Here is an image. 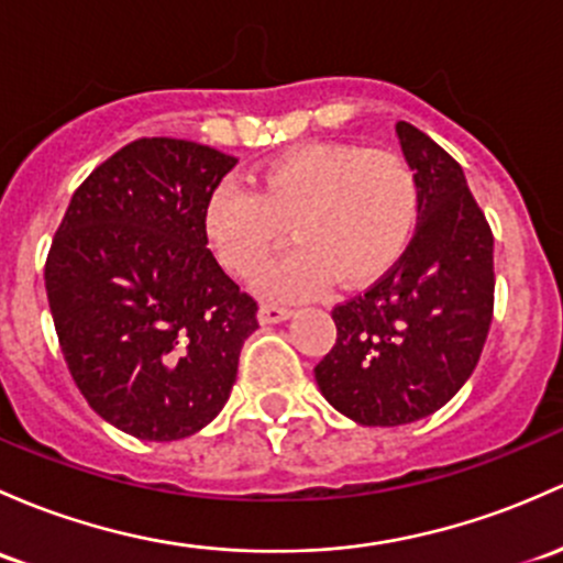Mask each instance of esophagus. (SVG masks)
I'll use <instances>...</instances> for the list:
<instances>
[{
	"label": "esophagus",
	"mask_w": 563,
	"mask_h": 563,
	"mask_svg": "<svg viewBox=\"0 0 563 563\" xmlns=\"http://www.w3.org/2000/svg\"><path fill=\"white\" fill-rule=\"evenodd\" d=\"M294 316V310H288V307H280V305H262L258 307V323H280V321H288V318Z\"/></svg>",
	"instance_id": "1"
}]
</instances>
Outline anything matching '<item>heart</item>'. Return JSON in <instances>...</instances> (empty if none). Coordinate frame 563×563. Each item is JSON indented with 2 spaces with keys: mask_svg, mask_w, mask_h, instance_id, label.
<instances>
[{
  "mask_svg": "<svg viewBox=\"0 0 563 563\" xmlns=\"http://www.w3.org/2000/svg\"><path fill=\"white\" fill-rule=\"evenodd\" d=\"M418 218V180L390 147L310 142L291 147L256 175V191L221 183L205 207V232L218 262L251 275L283 245L299 242L256 275L272 299H299L329 286L383 275L410 242Z\"/></svg>",
  "mask_w": 563,
  "mask_h": 563,
  "instance_id": "b5f03b06",
  "label": "heart"
}]
</instances>
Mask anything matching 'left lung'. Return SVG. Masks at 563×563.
I'll list each match as a JSON object with an SVG mask.
<instances>
[{
    "label": "left lung",
    "instance_id": "1",
    "mask_svg": "<svg viewBox=\"0 0 563 563\" xmlns=\"http://www.w3.org/2000/svg\"><path fill=\"white\" fill-rule=\"evenodd\" d=\"M418 180V227L375 286L336 305L321 394L361 426H405L459 394L494 318V234L464 169L429 134L396 123Z\"/></svg>",
    "mask_w": 563,
    "mask_h": 563
}]
</instances>
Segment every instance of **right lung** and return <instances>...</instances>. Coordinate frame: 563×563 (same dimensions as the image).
<instances>
[{
  "label": "right lung",
  "mask_w": 563,
  "mask_h": 563,
  "mask_svg": "<svg viewBox=\"0 0 563 563\" xmlns=\"http://www.w3.org/2000/svg\"><path fill=\"white\" fill-rule=\"evenodd\" d=\"M234 156L142 137L73 194L45 291L75 386L151 442L197 434L227 405L258 305L207 247L205 207Z\"/></svg>",
  "instance_id": "obj_1"
}]
</instances>
